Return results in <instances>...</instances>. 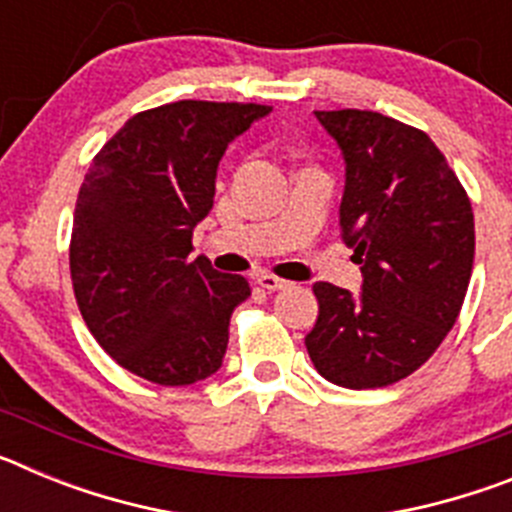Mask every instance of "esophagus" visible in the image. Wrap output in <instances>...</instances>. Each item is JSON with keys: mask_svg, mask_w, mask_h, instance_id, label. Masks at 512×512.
<instances>
[{"mask_svg": "<svg viewBox=\"0 0 512 512\" xmlns=\"http://www.w3.org/2000/svg\"><path fill=\"white\" fill-rule=\"evenodd\" d=\"M256 284H259L261 289H266V292H277V289L289 287L287 279H279L274 277V274H256Z\"/></svg>", "mask_w": 512, "mask_h": 512, "instance_id": "1", "label": "esophagus"}]
</instances>
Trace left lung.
Listing matches in <instances>:
<instances>
[{
	"mask_svg": "<svg viewBox=\"0 0 512 512\" xmlns=\"http://www.w3.org/2000/svg\"><path fill=\"white\" fill-rule=\"evenodd\" d=\"M346 161L341 230L361 295L315 282L312 364L348 390H377L431 359L464 305L474 264L467 192L423 130L369 110L315 112Z\"/></svg>",
	"mask_w": 512,
	"mask_h": 512,
	"instance_id": "obj_1",
	"label": "left lung"
}]
</instances>
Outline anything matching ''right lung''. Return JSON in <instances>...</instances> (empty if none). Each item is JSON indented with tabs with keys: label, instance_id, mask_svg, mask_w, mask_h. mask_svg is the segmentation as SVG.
<instances>
[{
	"label": "right lung",
	"instance_id": "add662e5",
	"mask_svg": "<svg viewBox=\"0 0 512 512\" xmlns=\"http://www.w3.org/2000/svg\"><path fill=\"white\" fill-rule=\"evenodd\" d=\"M266 104H161L130 117L89 166L74 210L71 282L81 318L128 372L164 387L223 366L230 315L251 287L192 259L217 164Z\"/></svg>",
	"mask_w": 512,
	"mask_h": 512
}]
</instances>
